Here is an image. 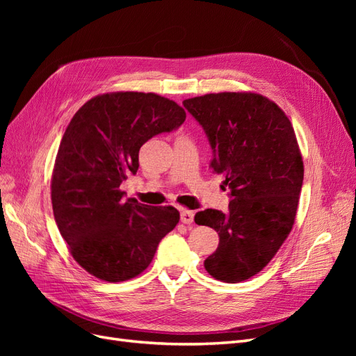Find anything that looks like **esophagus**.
<instances>
[{
	"label": "esophagus",
	"instance_id": "34e87169",
	"mask_svg": "<svg viewBox=\"0 0 356 356\" xmlns=\"http://www.w3.org/2000/svg\"><path fill=\"white\" fill-rule=\"evenodd\" d=\"M193 220H195V212L188 211V209H182L181 211V222L191 224Z\"/></svg>",
	"mask_w": 356,
	"mask_h": 356
}]
</instances>
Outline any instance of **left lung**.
Returning a JSON list of instances; mask_svg holds the SVG:
<instances>
[{
  "label": "left lung",
  "mask_w": 356,
  "mask_h": 356,
  "mask_svg": "<svg viewBox=\"0 0 356 356\" xmlns=\"http://www.w3.org/2000/svg\"><path fill=\"white\" fill-rule=\"evenodd\" d=\"M182 105L203 127L211 168L230 188L227 212L204 209L195 217L220 236L204 268L222 282L246 281L272 260L296 221L305 168L293 124L273 101L252 92L208 93Z\"/></svg>",
  "instance_id": "8db88e82"
}]
</instances>
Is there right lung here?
<instances>
[{
  "label": "right lung",
  "mask_w": 356,
  "mask_h": 356,
  "mask_svg": "<svg viewBox=\"0 0 356 356\" xmlns=\"http://www.w3.org/2000/svg\"><path fill=\"white\" fill-rule=\"evenodd\" d=\"M184 120L177 102L143 92L98 95L71 118L53 168V215L72 258L95 277L122 282L143 273L178 224L174 207L124 200L120 184L136 174L143 144Z\"/></svg>",
  "instance_id": "right-lung-1"
}]
</instances>
